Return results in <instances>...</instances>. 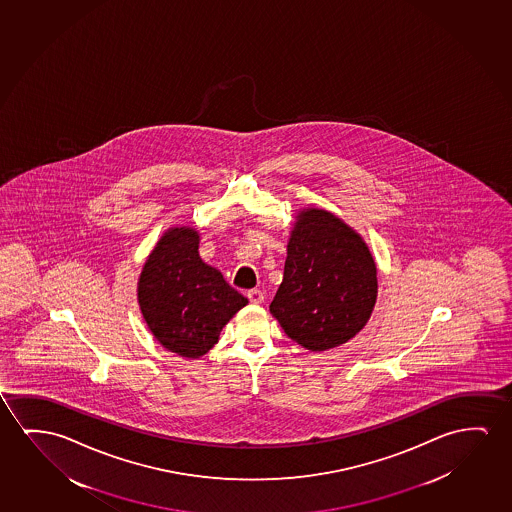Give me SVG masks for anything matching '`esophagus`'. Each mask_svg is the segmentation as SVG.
Here are the masks:
<instances>
[{"label": "esophagus", "instance_id": "1", "mask_svg": "<svg viewBox=\"0 0 512 512\" xmlns=\"http://www.w3.org/2000/svg\"><path fill=\"white\" fill-rule=\"evenodd\" d=\"M246 296L250 299V303L253 304H260L264 301V292L259 289L248 290V294H246Z\"/></svg>", "mask_w": 512, "mask_h": 512}]
</instances>
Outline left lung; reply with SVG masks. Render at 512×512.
I'll return each instance as SVG.
<instances>
[{"mask_svg": "<svg viewBox=\"0 0 512 512\" xmlns=\"http://www.w3.org/2000/svg\"><path fill=\"white\" fill-rule=\"evenodd\" d=\"M377 301V266L363 237L326 209L299 211L283 282L269 312L312 352L352 340Z\"/></svg>", "mask_w": 512, "mask_h": 512, "instance_id": "obj_1", "label": "left lung"}]
</instances>
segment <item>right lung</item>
<instances>
[{
  "instance_id": "1",
  "label": "right lung",
  "mask_w": 512,
  "mask_h": 512,
  "mask_svg": "<svg viewBox=\"0 0 512 512\" xmlns=\"http://www.w3.org/2000/svg\"><path fill=\"white\" fill-rule=\"evenodd\" d=\"M139 306L163 347L188 359L215 347L223 326L248 299L199 257V232L172 227L156 243L139 278Z\"/></svg>"
}]
</instances>
